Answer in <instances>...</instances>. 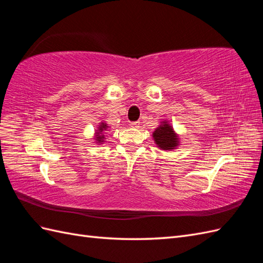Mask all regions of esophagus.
Segmentation results:
<instances>
[{
  "mask_svg": "<svg viewBox=\"0 0 263 263\" xmlns=\"http://www.w3.org/2000/svg\"><path fill=\"white\" fill-rule=\"evenodd\" d=\"M132 127H135V128H137V127H139V125H140V122H132L130 124H129Z\"/></svg>",
  "mask_w": 263,
  "mask_h": 263,
  "instance_id": "1",
  "label": "esophagus"
}]
</instances>
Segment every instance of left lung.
I'll return each mask as SVG.
<instances>
[{
    "instance_id": "1",
    "label": "left lung",
    "mask_w": 263,
    "mask_h": 263,
    "mask_svg": "<svg viewBox=\"0 0 263 263\" xmlns=\"http://www.w3.org/2000/svg\"><path fill=\"white\" fill-rule=\"evenodd\" d=\"M153 135L156 144L164 150H170L178 146L179 141L176 134L173 133L172 127L165 124V122H163V125L159 126Z\"/></svg>"
}]
</instances>
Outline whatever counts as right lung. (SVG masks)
<instances>
[{"instance_id": "obj_1", "label": "right lung", "mask_w": 263, "mask_h": 263, "mask_svg": "<svg viewBox=\"0 0 263 263\" xmlns=\"http://www.w3.org/2000/svg\"><path fill=\"white\" fill-rule=\"evenodd\" d=\"M106 128H107L106 124H102V125L100 126V128H99V129H100V132H103V130H106ZM98 134H100V133H98ZM98 136H99V135H98ZM102 137H104V136H103V135H102V136H99L98 138H99V139H101ZM100 141H101V140H100Z\"/></svg>"}]
</instances>
